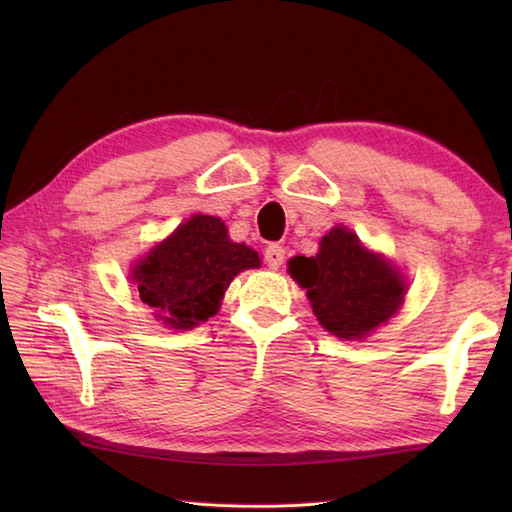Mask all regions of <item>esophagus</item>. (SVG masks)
Segmentation results:
<instances>
[{
  "instance_id": "1",
  "label": "esophagus",
  "mask_w": 512,
  "mask_h": 512,
  "mask_svg": "<svg viewBox=\"0 0 512 512\" xmlns=\"http://www.w3.org/2000/svg\"><path fill=\"white\" fill-rule=\"evenodd\" d=\"M284 259H286V250L281 246L270 244V246L264 248V262H266L268 268L277 270L281 264H284Z\"/></svg>"
}]
</instances>
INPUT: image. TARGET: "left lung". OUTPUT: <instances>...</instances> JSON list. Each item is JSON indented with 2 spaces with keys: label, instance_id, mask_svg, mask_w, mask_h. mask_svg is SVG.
Wrapping results in <instances>:
<instances>
[{
  "label": "left lung",
  "instance_id": "1",
  "mask_svg": "<svg viewBox=\"0 0 512 512\" xmlns=\"http://www.w3.org/2000/svg\"><path fill=\"white\" fill-rule=\"evenodd\" d=\"M288 270L306 288L319 323L339 339H363L405 299L396 270L341 226L321 239L314 257H292Z\"/></svg>",
  "mask_w": 512,
  "mask_h": 512
}]
</instances>
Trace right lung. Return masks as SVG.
Wrapping results in <instances>:
<instances>
[{"label":"right lung","instance_id":"right-lung-1","mask_svg":"<svg viewBox=\"0 0 512 512\" xmlns=\"http://www.w3.org/2000/svg\"><path fill=\"white\" fill-rule=\"evenodd\" d=\"M257 266L255 250L233 244L220 217L193 215L136 266L134 281L169 328L189 330L213 317L237 273Z\"/></svg>","mask_w":512,"mask_h":512}]
</instances>
